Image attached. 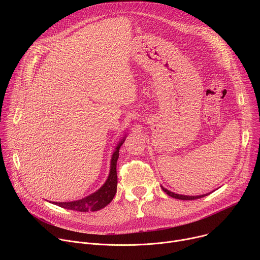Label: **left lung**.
<instances>
[{"mask_svg": "<svg viewBox=\"0 0 260 260\" xmlns=\"http://www.w3.org/2000/svg\"><path fill=\"white\" fill-rule=\"evenodd\" d=\"M161 189L168 194V196H170V197H172V198H174V199H177V200H182V201H192V200H197V199H201V198H204V197H206V196H208L209 193H206V194H202V196H182V194H177V193H175V192H172V191H170V190H168V189H166L165 187H162L161 186Z\"/></svg>", "mask_w": 260, "mask_h": 260, "instance_id": "8db88e82", "label": "left lung"}]
</instances>
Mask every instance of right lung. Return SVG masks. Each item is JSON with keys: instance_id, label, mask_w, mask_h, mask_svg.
<instances>
[{"instance_id": "right-lung-1", "label": "right lung", "mask_w": 260, "mask_h": 260, "mask_svg": "<svg viewBox=\"0 0 260 260\" xmlns=\"http://www.w3.org/2000/svg\"><path fill=\"white\" fill-rule=\"evenodd\" d=\"M123 142H124V138L116 146L112 158H111V167H110V173H109L108 179L106 180L105 184L99 190L78 201L61 202V203L53 202L52 204L58 207H61L63 209L73 210L77 212H88V211L94 212L105 208L107 205H109L111 202H112L114 196L116 194V189H117L116 165H117V159L119 157V149L121 145L123 144Z\"/></svg>"}]
</instances>
